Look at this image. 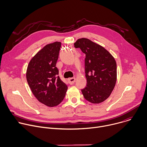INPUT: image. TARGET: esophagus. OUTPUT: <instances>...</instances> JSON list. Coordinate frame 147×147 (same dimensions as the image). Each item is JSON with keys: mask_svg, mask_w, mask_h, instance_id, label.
I'll return each mask as SVG.
<instances>
[{"mask_svg": "<svg viewBox=\"0 0 147 147\" xmlns=\"http://www.w3.org/2000/svg\"><path fill=\"white\" fill-rule=\"evenodd\" d=\"M68 81H69L70 84H74L76 81V78L74 77L70 78L68 79Z\"/></svg>", "mask_w": 147, "mask_h": 147, "instance_id": "esophagus-1", "label": "esophagus"}]
</instances>
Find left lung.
Wrapping results in <instances>:
<instances>
[{
  "label": "left lung",
  "instance_id": "obj_1",
  "mask_svg": "<svg viewBox=\"0 0 147 147\" xmlns=\"http://www.w3.org/2000/svg\"><path fill=\"white\" fill-rule=\"evenodd\" d=\"M74 45L86 56L87 86L81 90L84 97L92 103L103 102L110 96L116 84L115 59L107 49L87 38L78 39Z\"/></svg>",
  "mask_w": 147,
  "mask_h": 147
}]
</instances>
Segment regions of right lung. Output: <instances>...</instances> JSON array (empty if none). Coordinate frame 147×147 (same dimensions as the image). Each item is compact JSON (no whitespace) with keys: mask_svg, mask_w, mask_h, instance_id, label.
<instances>
[{"mask_svg":"<svg viewBox=\"0 0 147 147\" xmlns=\"http://www.w3.org/2000/svg\"><path fill=\"white\" fill-rule=\"evenodd\" d=\"M61 42L48 44L30 60L26 77L35 98L42 103L53 107L63 100L67 86L60 78L56 67Z\"/></svg>","mask_w":147,"mask_h":147,"instance_id":"add662e5","label":"right lung"}]
</instances>
